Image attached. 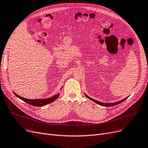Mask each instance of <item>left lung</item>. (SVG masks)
<instances>
[{
  "label": "left lung",
  "instance_id": "1",
  "mask_svg": "<svg viewBox=\"0 0 148 148\" xmlns=\"http://www.w3.org/2000/svg\"><path fill=\"white\" fill-rule=\"evenodd\" d=\"M85 95L86 96L87 98H88L90 99V100L93 101H94V102L97 103L98 104L101 105V106H105V107H110V106H115V105H118V104H119L122 103L123 101H125V99H127V98H128V97H127V98H124V99H122V100H121V101H119L116 102V103H101V102H99V101H98L97 100H95V99H94L91 98L90 97H88L86 94H85Z\"/></svg>",
  "mask_w": 148,
  "mask_h": 148
}]
</instances>
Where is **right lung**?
I'll use <instances>...</instances> for the list:
<instances>
[{"label": "right lung", "mask_w": 148, "mask_h": 148, "mask_svg": "<svg viewBox=\"0 0 148 148\" xmlns=\"http://www.w3.org/2000/svg\"><path fill=\"white\" fill-rule=\"evenodd\" d=\"M61 88V89H62ZM14 94L16 95L18 98L23 100V101H25L27 103L29 104L32 105L34 106H44L47 104H49L52 102H53L54 100H56L59 96V94H56V95H54L51 98H46V99H26L25 98H23L21 97H20L17 94H15V92H14Z\"/></svg>", "instance_id": "1"}]
</instances>
